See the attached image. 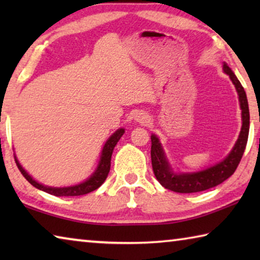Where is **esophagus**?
Segmentation results:
<instances>
[{
	"instance_id": "34e87169",
	"label": "esophagus",
	"mask_w": 260,
	"mask_h": 260,
	"mask_svg": "<svg viewBox=\"0 0 260 260\" xmlns=\"http://www.w3.org/2000/svg\"><path fill=\"white\" fill-rule=\"evenodd\" d=\"M134 120H135L136 122H139V124H143V125H144V124H147V122H148L149 117H148V114H147L146 112L139 111V112L135 113Z\"/></svg>"
}]
</instances>
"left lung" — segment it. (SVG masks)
<instances>
[{"instance_id":"8db88e82","label":"left lung","mask_w":260,"mask_h":260,"mask_svg":"<svg viewBox=\"0 0 260 260\" xmlns=\"http://www.w3.org/2000/svg\"><path fill=\"white\" fill-rule=\"evenodd\" d=\"M222 70L235 86L239 95V102L242 116V127L236 142L230 153L217 164L196 172H175L171 166L167 156L162 148L159 138L156 134H151V164L156 179L162 187L175 192L190 193L206 190L222 183L235 172L240 160L245 150L248 142L250 128V113L249 104L244 88L242 87L239 79L236 78L232 69L223 63Z\"/></svg>"}]
</instances>
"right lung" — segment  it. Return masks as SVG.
<instances>
[{"instance_id": "1", "label": "right lung", "mask_w": 260, "mask_h": 260, "mask_svg": "<svg viewBox=\"0 0 260 260\" xmlns=\"http://www.w3.org/2000/svg\"><path fill=\"white\" fill-rule=\"evenodd\" d=\"M124 133H125L124 128H118L111 136H110V138L107 140V142L104 143L102 151H101L99 164L96 166L94 172L91 173L90 177L87 178L85 181H82L78 184H74V186H69V187L45 186V184L38 182L37 180H34L32 177H30V175L27 173V171H25L24 167L20 165V162L18 159H17L16 155H15V160L21 174L25 177V179L27 180L32 186L40 189L42 191H46L48 193H50V195H55V196L86 195V193L94 191L95 189H98L100 186H102V183L105 181V179H107L109 174L110 166H111V156H112L113 149L118 143V141H119L121 136L124 135Z\"/></svg>"}]
</instances>
